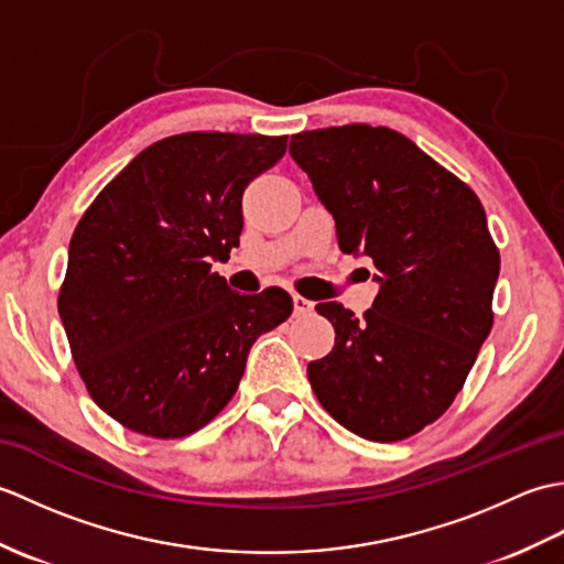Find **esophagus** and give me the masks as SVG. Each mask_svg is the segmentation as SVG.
I'll return each mask as SVG.
<instances>
[{
	"mask_svg": "<svg viewBox=\"0 0 564 564\" xmlns=\"http://www.w3.org/2000/svg\"><path fill=\"white\" fill-rule=\"evenodd\" d=\"M313 307H315V303H310L307 297L293 295V310H295L297 317H301V315H310V313H313Z\"/></svg>",
	"mask_w": 564,
	"mask_h": 564,
	"instance_id": "34e87169",
	"label": "esophagus"
}]
</instances>
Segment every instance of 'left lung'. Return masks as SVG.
<instances>
[{"mask_svg": "<svg viewBox=\"0 0 564 564\" xmlns=\"http://www.w3.org/2000/svg\"><path fill=\"white\" fill-rule=\"evenodd\" d=\"M291 158L337 223L344 254H366L380 293L358 319L319 303L337 337L307 366L319 404L368 441L419 434L453 404L492 329L499 249L475 191L398 130H305Z\"/></svg>", "mask_w": 564, "mask_h": 564, "instance_id": "8db88e82", "label": "left lung"}]
</instances>
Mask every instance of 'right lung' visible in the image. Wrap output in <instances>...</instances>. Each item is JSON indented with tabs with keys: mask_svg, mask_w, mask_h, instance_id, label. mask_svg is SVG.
<instances>
[{
	"mask_svg": "<svg viewBox=\"0 0 564 564\" xmlns=\"http://www.w3.org/2000/svg\"><path fill=\"white\" fill-rule=\"evenodd\" d=\"M289 135L182 133L142 150L101 188L69 239L57 310L91 400L150 438H184L218 416L259 334L291 295L230 291L210 259L242 232V194Z\"/></svg>",
	"mask_w": 564,
	"mask_h": 564,
	"instance_id": "1",
	"label": "right lung"
}]
</instances>
